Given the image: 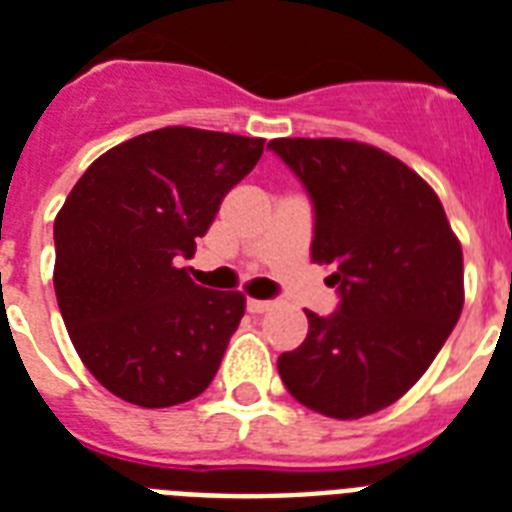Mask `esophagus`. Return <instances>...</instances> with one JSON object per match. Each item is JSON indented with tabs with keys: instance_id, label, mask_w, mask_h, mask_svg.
<instances>
[{
	"instance_id": "34e87169",
	"label": "esophagus",
	"mask_w": 512,
	"mask_h": 512,
	"mask_svg": "<svg viewBox=\"0 0 512 512\" xmlns=\"http://www.w3.org/2000/svg\"><path fill=\"white\" fill-rule=\"evenodd\" d=\"M268 308H271V303H268V300H247L249 313H265Z\"/></svg>"
}]
</instances>
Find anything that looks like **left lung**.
I'll return each mask as SVG.
<instances>
[{
	"label": "left lung",
	"instance_id": "1",
	"mask_svg": "<svg viewBox=\"0 0 512 512\" xmlns=\"http://www.w3.org/2000/svg\"><path fill=\"white\" fill-rule=\"evenodd\" d=\"M273 154L313 204V263L337 287L335 313L279 356L287 390L313 412L358 420L420 380L462 313V247L417 172L380 148L337 138H279Z\"/></svg>",
	"mask_w": 512,
	"mask_h": 512
}]
</instances>
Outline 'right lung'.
<instances>
[{
  "instance_id": "add662e5",
  "label": "right lung",
  "mask_w": 512,
  "mask_h": 512,
  "mask_svg": "<svg viewBox=\"0 0 512 512\" xmlns=\"http://www.w3.org/2000/svg\"><path fill=\"white\" fill-rule=\"evenodd\" d=\"M263 138L164 127L90 164L55 217V295L84 366L146 409L207 390L244 295L188 279L196 239L263 156Z\"/></svg>"
}]
</instances>
